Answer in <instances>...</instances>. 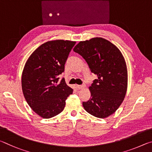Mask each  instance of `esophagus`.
Listing matches in <instances>:
<instances>
[{
	"mask_svg": "<svg viewBox=\"0 0 152 152\" xmlns=\"http://www.w3.org/2000/svg\"><path fill=\"white\" fill-rule=\"evenodd\" d=\"M77 87L78 89H83L85 87L84 85H82V86H77Z\"/></svg>",
	"mask_w": 152,
	"mask_h": 152,
	"instance_id": "obj_1",
	"label": "esophagus"
}]
</instances>
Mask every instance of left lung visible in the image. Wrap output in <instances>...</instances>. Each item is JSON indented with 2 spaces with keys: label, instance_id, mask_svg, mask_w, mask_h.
Returning a JSON list of instances; mask_svg holds the SVG:
<instances>
[{
  "label": "left lung",
  "instance_id": "1",
  "mask_svg": "<svg viewBox=\"0 0 152 152\" xmlns=\"http://www.w3.org/2000/svg\"><path fill=\"white\" fill-rule=\"evenodd\" d=\"M96 75L89 87L91 98L83 102L85 110L96 118H105L118 110L126 96L127 70L120 50L101 37L80 41L73 49Z\"/></svg>",
  "mask_w": 152,
  "mask_h": 152
}]
</instances>
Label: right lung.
<instances>
[{"label":"right lung","mask_w":152,"mask_h":152,"mask_svg":"<svg viewBox=\"0 0 152 152\" xmlns=\"http://www.w3.org/2000/svg\"><path fill=\"white\" fill-rule=\"evenodd\" d=\"M75 41L55 40L45 42L32 53L22 74V89L26 102L37 114L49 119L62 112L73 89L58 75Z\"/></svg>","instance_id":"add662e5"}]
</instances>
